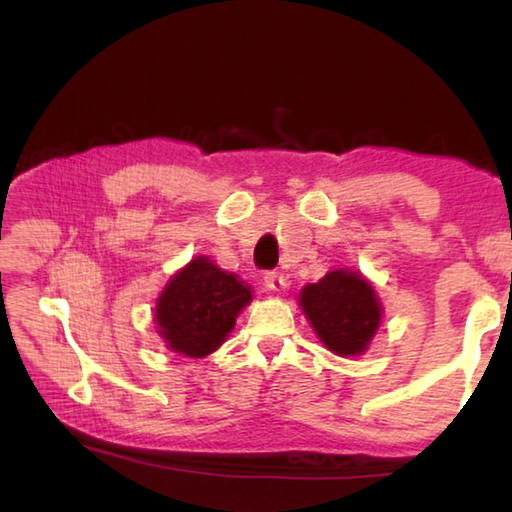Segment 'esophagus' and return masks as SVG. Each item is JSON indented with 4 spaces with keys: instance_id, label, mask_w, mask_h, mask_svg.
Wrapping results in <instances>:
<instances>
[{
    "instance_id": "esophagus-1",
    "label": "esophagus",
    "mask_w": 512,
    "mask_h": 512,
    "mask_svg": "<svg viewBox=\"0 0 512 512\" xmlns=\"http://www.w3.org/2000/svg\"><path fill=\"white\" fill-rule=\"evenodd\" d=\"M264 287L268 291H273V293L284 291V287H287V280H284L282 273H266L264 275Z\"/></svg>"
}]
</instances>
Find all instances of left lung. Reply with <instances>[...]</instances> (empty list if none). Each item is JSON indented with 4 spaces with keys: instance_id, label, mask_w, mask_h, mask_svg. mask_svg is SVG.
Returning a JSON list of instances; mask_svg holds the SVG:
<instances>
[{
    "instance_id": "obj_1",
    "label": "left lung",
    "mask_w": 512,
    "mask_h": 512,
    "mask_svg": "<svg viewBox=\"0 0 512 512\" xmlns=\"http://www.w3.org/2000/svg\"><path fill=\"white\" fill-rule=\"evenodd\" d=\"M302 314L329 352L361 357L381 325V300L368 277L350 268H334L298 296Z\"/></svg>"
}]
</instances>
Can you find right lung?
Wrapping results in <instances>:
<instances>
[{
	"label": "right lung",
	"instance_id": "obj_1",
	"mask_svg": "<svg viewBox=\"0 0 512 512\" xmlns=\"http://www.w3.org/2000/svg\"><path fill=\"white\" fill-rule=\"evenodd\" d=\"M250 300L253 289L241 277L196 255L171 275L155 300V332L171 352L203 359L225 343Z\"/></svg>",
	"mask_w": 512,
	"mask_h": 512
}]
</instances>
